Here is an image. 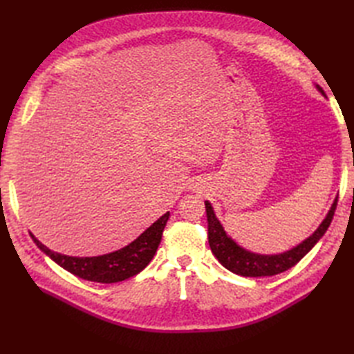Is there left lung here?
I'll list each match as a JSON object with an SVG mask.
<instances>
[{
	"label": "left lung",
	"mask_w": 354,
	"mask_h": 354,
	"mask_svg": "<svg viewBox=\"0 0 354 354\" xmlns=\"http://www.w3.org/2000/svg\"><path fill=\"white\" fill-rule=\"evenodd\" d=\"M337 202H338V198L334 201V203H332L328 216L322 223H320V226L312 236H308L306 241L297 245L295 248L289 250L283 254L261 255V254H254V252L246 251L241 248L236 242L232 241V238H229L227 233L224 232L221 223L217 220L216 214L212 211L211 203L205 201L209 248L212 254L217 257V260L221 263V266H224L227 270L236 274L246 276V277L279 274L294 267L310 250L313 248V246L319 242V239L324 236L332 218H334Z\"/></svg>",
	"instance_id": "obj_1"
}]
</instances>
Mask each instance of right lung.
<instances>
[{
  "label": "right lung",
  "mask_w": 354,
  "mask_h": 354,
  "mask_svg": "<svg viewBox=\"0 0 354 354\" xmlns=\"http://www.w3.org/2000/svg\"><path fill=\"white\" fill-rule=\"evenodd\" d=\"M168 218L169 212L164 214L162 217L156 220L151 227L146 229L140 236L133 241L130 245H127L125 248L99 257L63 255L48 250L34 234H30V236L42 252L47 254L53 261L57 263L69 273L85 281L115 283L140 273L151 263L160 243V239H162V232L165 229Z\"/></svg>",
  "instance_id": "1"
}]
</instances>
